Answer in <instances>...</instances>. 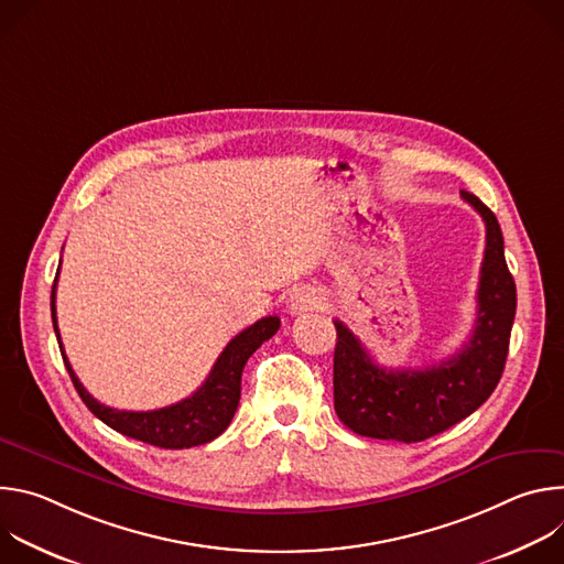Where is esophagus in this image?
Wrapping results in <instances>:
<instances>
[{
    "mask_svg": "<svg viewBox=\"0 0 564 564\" xmlns=\"http://www.w3.org/2000/svg\"><path fill=\"white\" fill-rule=\"evenodd\" d=\"M321 303H324V296H321L314 288L301 285V288L292 290L288 307H290L292 314H303V312H310V310H318Z\"/></svg>",
    "mask_w": 564,
    "mask_h": 564,
    "instance_id": "34e87169",
    "label": "esophagus"
}]
</instances>
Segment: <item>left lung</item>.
<instances>
[{"mask_svg": "<svg viewBox=\"0 0 564 564\" xmlns=\"http://www.w3.org/2000/svg\"><path fill=\"white\" fill-rule=\"evenodd\" d=\"M462 198L485 220L487 248L475 326L459 352L420 370H386L339 318L335 321V411L357 435L424 442L477 411L502 377L516 316V281L507 268L496 214L464 189Z\"/></svg>", "mask_w": 564, "mask_h": 564, "instance_id": "8db88e82", "label": "left lung"}]
</instances>
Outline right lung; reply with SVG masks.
Segmentation results:
<instances>
[{
    "instance_id": "right-lung-1",
    "label": "right lung",
    "mask_w": 564,
    "mask_h": 564,
    "mask_svg": "<svg viewBox=\"0 0 564 564\" xmlns=\"http://www.w3.org/2000/svg\"><path fill=\"white\" fill-rule=\"evenodd\" d=\"M55 285L57 276L51 290V316H53V328L55 337L59 344V352L64 359V366L70 375V381L77 390V394L83 397L87 409L105 422L109 429L133 437L138 442L160 446V448H189V446H200L212 440H216L231 422L238 399H240V375H243V368L252 352L268 341L270 337L276 335L281 321L279 316H263L257 321L254 326L246 328L240 335H236L220 357L216 359L212 372L207 375L205 383L187 399L178 401V404H172L167 409H158V411H118L111 406L100 404L98 399H94L87 388L79 383L75 377L62 341H59V330H57V316H55Z\"/></svg>"
}]
</instances>
